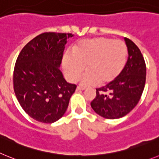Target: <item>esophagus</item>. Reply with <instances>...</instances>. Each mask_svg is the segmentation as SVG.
<instances>
[{
    "instance_id": "34e87169",
    "label": "esophagus",
    "mask_w": 159,
    "mask_h": 159,
    "mask_svg": "<svg viewBox=\"0 0 159 159\" xmlns=\"http://www.w3.org/2000/svg\"><path fill=\"white\" fill-rule=\"evenodd\" d=\"M84 89H85V88H84V87L78 86V87H77V89H76V90H77V91H80V90H84Z\"/></svg>"
}]
</instances>
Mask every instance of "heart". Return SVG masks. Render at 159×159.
<instances>
[{"label": "heart", "instance_id": "heart-1", "mask_svg": "<svg viewBox=\"0 0 159 159\" xmlns=\"http://www.w3.org/2000/svg\"><path fill=\"white\" fill-rule=\"evenodd\" d=\"M127 53V46L122 41L107 38L84 40L74 47L73 53H65L63 70L70 82H76L85 66L87 72L81 78V85H106L121 74L126 63Z\"/></svg>", "mask_w": 159, "mask_h": 159}]
</instances>
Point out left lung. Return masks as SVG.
Wrapping results in <instances>:
<instances>
[{"label": "left lung", "instance_id": "left-lung-1", "mask_svg": "<svg viewBox=\"0 0 159 159\" xmlns=\"http://www.w3.org/2000/svg\"><path fill=\"white\" fill-rule=\"evenodd\" d=\"M128 59L118 78L96 89V98L90 103L94 112L107 119L122 118L134 108L143 94L146 68L139 47L125 38Z\"/></svg>", "mask_w": 159, "mask_h": 159}]
</instances>
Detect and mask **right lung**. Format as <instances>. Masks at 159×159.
<instances>
[{
    "label": "right lung",
    "mask_w": 159,
    "mask_h": 159,
    "mask_svg": "<svg viewBox=\"0 0 159 159\" xmlns=\"http://www.w3.org/2000/svg\"><path fill=\"white\" fill-rule=\"evenodd\" d=\"M72 34L44 33L26 44L16 59L13 88L20 106L43 123L60 119L77 85L66 81L60 70L65 45Z\"/></svg>",
    "instance_id": "right-lung-1"
}]
</instances>
